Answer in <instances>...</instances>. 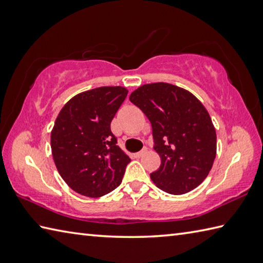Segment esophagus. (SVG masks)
Masks as SVG:
<instances>
[{"label":"esophagus","mask_w":263,"mask_h":263,"mask_svg":"<svg viewBox=\"0 0 263 263\" xmlns=\"http://www.w3.org/2000/svg\"><path fill=\"white\" fill-rule=\"evenodd\" d=\"M146 153H147V149H146V148H144V149H142V151H140V152H138V153H135V157H136V158H141V157H142V155H144V154H146Z\"/></svg>","instance_id":"1"}]
</instances>
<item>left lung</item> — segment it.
<instances>
[{"instance_id": "8db88e82", "label": "left lung", "mask_w": 263, "mask_h": 263, "mask_svg": "<svg viewBox=\"0 0 263 263\" xmlns=\"http://www.w3.org/2000/svg\"><path fill=\"white\" fill-rule=\"evenodd\" d=\"M130 101L152 124L161 164L151 173L159 189L172 195L194 190L206 179L217 154V135L201 101L185 89L166 82L140 86Z\"/></svg>"}]
</instances>
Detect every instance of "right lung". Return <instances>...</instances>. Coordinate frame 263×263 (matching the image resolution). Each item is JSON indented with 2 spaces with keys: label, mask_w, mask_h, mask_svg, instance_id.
Listing matches in <instances>:
<instances>
[{
  "label": "right lung",
  "mask_w": 263,
  "mask_h": 263,
  "mask_svg": "<svg viewBox=\"0 0 263 263\" xmlns=\"http://www.w3.org/2000/svg\"><path fill=\"white\" fill-rule=\"evenodd\" d=\"M125 87H100L80 92L60 110L51 132L55 167L70 189L101 197L121 184L128 155L110 128L126 99Z\"/></svg>",
  "instance_id": "obj_1"
}]
</instances>
